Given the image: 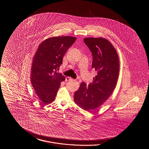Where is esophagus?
I'll list each match as a JSON object with an SVG mask.
<instances>
[{
    "mask_svg": "<svg viewBox=\"0 0 149 149\" xmlns=\"http://www.w3.org/2000/svg\"><path fill=\"white\" fill-rule=\"evenodd\" d=\"M66 81H71V80H73V79L72 78H70V77H66V79H65Z\"/></svg>",
    "mask_w": 149,
    "mask_h": 149,
    "instance_id": "obj_1",
    "label": "esophagus"
}]
</instances>
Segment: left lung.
I'll return each instance as SVG.
<instances>
[{"mask_svg": "<svg viewBox=\"0 0 149 149\" xmlns=\"http://www.w3.org/2000/svg\"><path fill=\"white\" fill-rule=\"evenodd\" d=\"M84 41L92 53V68L97 75L92 83L80 84L74 99L78 106L89 111L102 106L112 95L118 80L120 62L116 49L106 38L88 37Z\"/></svg>", "mask_w": 149, "mask_h": 149, "instance_id": "1", "label": "left lung"}]
</instances>
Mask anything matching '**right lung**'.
<instances>
[{
	"label": "right lung",
	"instance_id": "obj_1",
	"mask_svg": "<svg viewBox=\"0 0 149 149\" xmlns=\"http://www.w3.org/2000/svg\"><path fill=\"white\" fill-rule=\"evenodd\" d=\"M71 36L52 37L39 45L31 66V81L43 104L52 102L65 77L57 72L66 51L76 40Z\"/></svg>",
	"mask_w": 149,
	"mask_h": 149
}]
</instances>
